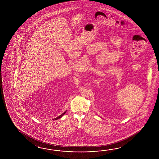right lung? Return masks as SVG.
Returning <instances> with one entry per match:
<instances>
[{"label": "right lung", "mask_w": 159, "mask_h": 159, "mask_svg": "<svg viewBox=\"0 0 159 159\" xmlns=\"http://www.w3.org/2000/svg\"><path fill=\"white\" fill-rule=\"evenodd\" d=\"M66 111H67V110H66V111H65L64 113H62L61 115H60L59 116H58V117L56 118L53 119V120H57V119H58L61 118V117H62L63 115H64L65 114L66 112Z\"/></svg>", "instance_id": "obj_1"}]
</instances>
